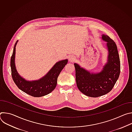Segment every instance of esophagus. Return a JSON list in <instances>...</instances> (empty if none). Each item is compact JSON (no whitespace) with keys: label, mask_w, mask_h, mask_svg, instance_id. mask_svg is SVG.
Wrapping results in <instances>:
<instances>
[{"label":"esophagus","mask_w":132,"mask_h":132,"mask_svg":"<svg viewBox=\"0 0 132 132\" xmlns=\"http://www.w3.org/2000/svg\"><path fill=\"white\" fill-rule=\"evenodd\" d=\"M75 60H76V59H75L74 57H72V56L69 57V61H70L71 62H73V61H75Z\"/></svg>","instance_id":"34e87169"}]
</instances>
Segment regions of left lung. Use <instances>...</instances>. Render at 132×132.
Listing matches in <instances>:
<instances>
[{"label": "left lung", "instance_id": "obj_1", "mask_svg": "<svg viewBox=\"0 0 132 132\" xmlns=\"http://www.w3.org/2000/svg\"><path fill=\"white\" fill-rule=\"evenodd\" d=\"M108 51L107 63L100 72L92 73L75 63L76 81L78 89L87 96L96 98L109 93L113 88L120 73V61L116 43L102 35Z\"/></svg>", "mask_w": 132, "mask_h": 132}]
</instances>
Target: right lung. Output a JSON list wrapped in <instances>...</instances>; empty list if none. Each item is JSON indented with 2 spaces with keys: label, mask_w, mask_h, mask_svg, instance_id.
Segmentation results:
<instances>
[{
  "label": "right lung",
  "mask_w": 132,
  "mask_h": 132,
  "mask_svg": "<svg viewBox=\"0 0 132 132\" xmlns=\"http://www.w3.org/2000/svg\"><path fill=\"white\" fill-rule=\"evenodd\" d=\"M16 41L10 60L11 75L13 81L16 86L22 91L34 97H41L48 95L56 87L57 78L62 69L67 64L68 60L61 61L56 63L52 69L42 78L34 81H28L19 75L15 66V47Z\"/></svg>",
  "instance_id": "obj_1"
}]
</instances>
